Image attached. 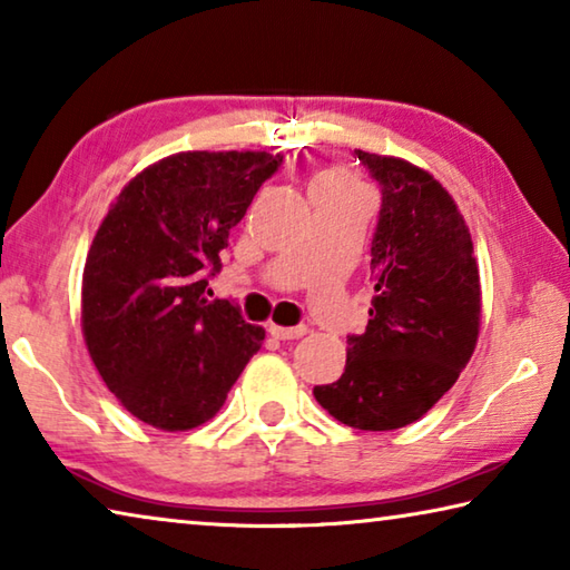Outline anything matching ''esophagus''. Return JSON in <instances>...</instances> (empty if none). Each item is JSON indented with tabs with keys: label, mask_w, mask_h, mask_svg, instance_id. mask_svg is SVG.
Segmentation results:
<instances>
[{
	"label": "esophagus",
	"mask_w": 570,
	"mask_h": 570,
	"mask_svg": "<svg viewBox=\"0 0 570 570\" xmlns=\"http://www.w3.org/2000/svg\"><path fill=\"white\" fill-rule=\"evenodd\" d=\"M268 332H272V336H276V340H298V336L306 334V326H276V324H272V326H268Z\"/></svg>",
	"instance_id": "obj_1"
}]
</instances>
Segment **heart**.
Listing matches in <instances>:
<instances>
[{
	"label": "heart",
	"instance_id": "obj_1",
	"mask_svg": "<svg viewBox=\"0 0 570 570\" xmlns=\"http://www.w3.org/2000/svg\"><path fill=\"white\" fill-rule=\"evenodd\" d=\"M312 188H340V190H350V188H356L352 178L346 176V173L342 170H324L320 173V176L314 178Z\"/></svg>",
	"mask_w": 570,
	"mask_h": 570
}]
</instances>
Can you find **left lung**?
Returning <instances> with one entry per match:
<instances>
[{
    "mask_svg": "<svg viewBox=\"0 0 570 570\" xmlns=\"http://www.w3.org/2000/svg\"><path fill=\"white\" fill-rule=\"evenodd\" d=\"M354 153L382 186L374 298L364 334L346 340L344 374L314 397L350 428L384 432L420 420L465 370L480 334V274L440 180L410 160Z\"/></svg>",
    "mask_w": 570,
    "mask_h": 570,
    "instance_id": "obj_1",
    "label": "left lung"
}]
</instances>
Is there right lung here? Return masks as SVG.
<instances>
[{
    "mask_svg": "<svg viewBox=\"0 0 570 570\" xmlns=\"http://www.w3.org/2000/svg\"><path fill=\"white\" fill-rule=\"evenodd\" d=\"M282 160L176 153L140 170L102 218L82 272V336L102 382L140 422L163 432L208 422L262 350V326L226 298L210 302L206 286Z\"/></svg>",
    "mask_w": 570,
    "mask_h": 570,
    "instance_id": "obj_1",
    "label": "right lung"
}]
</instances>
